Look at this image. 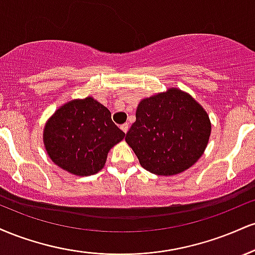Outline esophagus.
<instances>
[{
	"instance_id": "1",
	"label": "esophagus",
	"mask_w": 255,
	"mask_h": 255,
	"mask_svg": "<svg viewBox=\"0 0 255 255\" xmlns=\"http://www.w3.org/2000/svg\"><path fill=\"white\" fill-rule=\"evenodd\" d=\"M128 128H129V126H128L127 124H124V125H121V129L125 131V133H127L128 131Z\"/></svg>"
}]
</instances>
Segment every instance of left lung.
I'll list each match as a JSON object with an SVG mask.
<instances>
[{
    "instance_id": "8db88e82",
    "label": "left lung",
    "mask_w": 255,
    "mask_h": 255,
    "mask_svg": "<svg viewBox=\"0 0 255 255\" xmlns=\"http://www.w3.org/2000/svg\"><path fill=\"white\" fill-rule=\"evenodd\" d=\"M126 134L140 164L156 175L180 174L201 157L211 122L200 104L177 89L142 99Z\"/></svg>"
}]
</instances>
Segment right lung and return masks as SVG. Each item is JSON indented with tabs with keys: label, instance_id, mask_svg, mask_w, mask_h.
Segmentation results:
<instances>
[{
	"label": "right lung",
	"instance_id": "obj_1",
	"mask_svg": "<svg viewBox=\"0 0 255 255\" xmlns=\"http://www.w3.org/2000/svg\"><path fill=\"white\" fill-rule=\"evenodd\" d=\"M126 134L113 122L111 113L93 98L62 105L44 128V145L55 164L87 176L98 172L108 152Z\"/></svg>",
	"mask_w": 255,
	"mask_h": 255
}]
</instances>
